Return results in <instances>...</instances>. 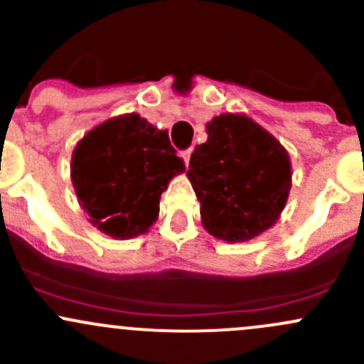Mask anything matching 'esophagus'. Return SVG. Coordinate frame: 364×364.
I'll use <instances>...</instances> for the list:
<instances>
[{
  "label": "esophagus",
  "mask_w": 364,
  "mask_h": 364,
  "mask_svg": "<svg viewBox=\"0 0 364 364\" xmlns=\"http://www.w3.org/2000/svg\"><path fill=\"white\" fill-rule=\"evenodd\" d=\"M190 155H192V149H186V151L179 153V156H181L183 161H185L186 167H188V164H190Z\"/></svg>",
  "instance_id": "1"
}]
</instances>
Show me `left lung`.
<instances>
[{
	"label": "left lung",
	"mask_w": 364,
	"mask_h": 364,
	"mask_svg": "<svg viewBox=\"0 0 364 364\" xmlns=\"http://www.w3.org/2000/svg\"><path fill=\"white\" fill-rule=\"evenodd\" d=\"M205 132L208 141L196 146L186 171L204 229L227 243L250 241L271 229L287 204L291 156L247 114L215 116Z\"/></svg>",
	"instance_id": "1"
}]
</instances>
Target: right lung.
Listing matches in <instances>:
<instances>
[{
	"label": "right lung",
	"instance_id": "obj_1",
	"mask_svg": "<svg viewBox=\"0 0 364 364\" xmlns=\"http://www.w3.org/2000/svg\"><path fill=\"white\" fill-rule=\"evenodd\" d=\"M185 164L159 130L139 114H121L91 128L72 153L70 178L90 223L114 240L149 230L160 197Z\"/></svg>",
	"mask_w": 364,
	"mask_h": 364
}]
</instances>
